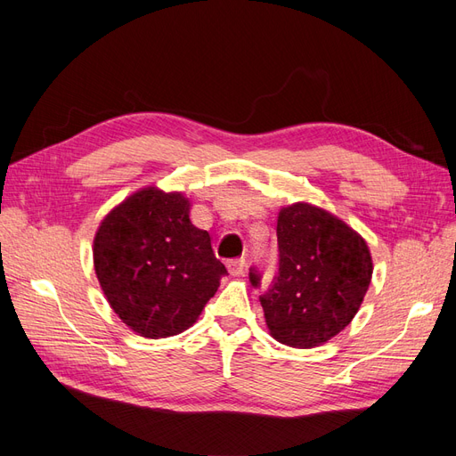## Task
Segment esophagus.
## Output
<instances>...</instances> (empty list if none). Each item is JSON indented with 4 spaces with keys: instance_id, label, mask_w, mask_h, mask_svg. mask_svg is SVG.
<instances>
[{
    "instance_id": "esophagus-1",
    "label": "esophagus",
    "mask_w": 456,
    "mask_h": 456,
    "mask_svg": "<svg viewBox=\"0 0 456 456\" xmlns=\"http://www.w3.org/2000/svg\"><path fill=\"white\" fill-rule=\"evenodd\" d=\"M228 272L232 275H241L245 272V258H233V260H228Z\"/></svg>"
}]
</instances>
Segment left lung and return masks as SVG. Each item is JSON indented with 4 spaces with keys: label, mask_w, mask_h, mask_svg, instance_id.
I'll list each match as a JSON object with an SVG mask.
<instances>
[{
    "label": "left lung",
    "mask_w": 456,
    "mask_h": 456,
    "mask_svg": "<svg viewBox=\"0 0 456 456\" xmlns=\"http://www.w3.org/2000/svg\"><path fill=\"white\" fill-rule=\"evenodd\" d=\"M280 270L260 295L270 335L287 346L314 348L338 335L360 310L372 260L360 233L310 203L278 216ZM260 287V273L249 272Z\"/></svg>",
    "instance_id": "1"
}]
</instances>
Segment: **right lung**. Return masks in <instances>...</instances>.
I'll list each match as a JSON object with an SVG mask.
<instances>
[{
  "instance_id": "add662e5",
  "label": "right lung",
  "mask_w": 456,
  "mask_h": 456,
  "mask_svg": "<svg viewBox=\"0 0 456 456\" xmlns=\"http://www.w3.org/2000/svg\"><path fill=\"white\" fill-rule=\"evenodd\" d=\"M94 272L110 306L134 333L165 338L196 323L226 268L190 201L150 186L110 211L93 241Z\"/></svg>"
}]
</instances>
